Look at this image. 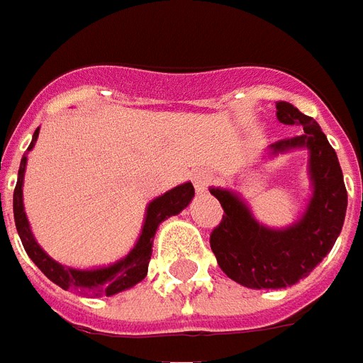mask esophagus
Masks as SVG:
<instances>
[{"mask_svg": "<svg viewBox=\"0 0 363 363\" xmlns=\"http://www.w3.org/2000/svg\"><path fill=\"white\" fill-rule=\"evenodd\" d=\"M211 179L213 177L209 174H197L194 177V184H195V189H197V194H203V191H207V187L211 186Z\"/></svg>", "mask_w": 363, "mask_h": 363, "instance_id": "esophagus-1", "label": "esophagus"}]
</instances>
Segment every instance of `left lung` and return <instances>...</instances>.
<instances>
[{
  "label": "left lung",
  "instance_id": "8db88e82",
  "mask_svg": "<svg viewBox=\"0 0 363 363\" xmlns=\"http://www.w3.org/2000/svg\"><path fill=\"white\" fill-rule=\"evenodd\" d=\"M276 109L279 123L299 125L303 130L277 140L269 154L309 150L313 197L299 220L287 228L264 227L235 191L209 189L225 211L220 225L211 233V250L230 279L250 289H284L309 276L333 250L348 207L338 156L317 121L287 101H277Z\"/></svg>",
  "mask_w": 363,
  "mask_h": 363
}]
</instances>
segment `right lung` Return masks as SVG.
<instances>
[{
	"mask_svg": "<svg viewBox=\"0 0 363 363\" xmlns=\"http://www.w3.org/2000/svg\"><path fill=\"white\" fill-rule=\"evenodd\" d=\"M38 136V128L33 135V140L27 150L35 146V140ZM25 166H27V156L21 158V166H19V176H17V186L13 191V217H15V227L21 238L23 248L29 254V258L37 264V268L45 274L52 284H56L62 289H76L86 295H115L133 287L138 281H143L148 272V262L152 256V240L156 235V228L162 220H166L172 215H177L179 211H184L194 199L195 189L194 186L187 182L182 186L169 189L160 197H156L154 201L148 203L146 209L145 225H143V233L136 240L135 248L128 252L127 256L119 262H115L107 268H95V269H76L68 268L60 262L52 259L46 254L35 236L30 233L29 220L25 215V207H23V179H25ZM4 215V211H1Z\"/></svg>",
	"mask_w": 363,
	"mask_h": 363,
	"instance_id": "add662e5",
	"label": "right lung"
}]
</instances>
